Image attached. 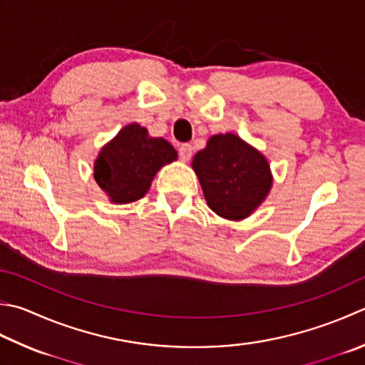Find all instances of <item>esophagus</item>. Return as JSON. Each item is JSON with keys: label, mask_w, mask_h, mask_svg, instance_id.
I'll return each instance as SVG.
<instances>
[{"label": "esophagus", "mask_w": 365, "mask_h": 365, "mask_svg": "<svg viewBox=\"0 0 365 365\" xmlns=\"http://www.w3.org/2000/svg\"><path fill=\"white\" fill-rule=\"evenodd\" d=\"M192 155V145L191 144H182L178 147V156H180L182 161H190Z\"/></svg>", "instance_id": "obj_1"}]
</instances>
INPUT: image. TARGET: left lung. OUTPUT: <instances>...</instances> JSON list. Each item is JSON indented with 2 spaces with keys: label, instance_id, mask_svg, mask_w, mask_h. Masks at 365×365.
I'll list each match as a JSON object with an SVG mask.
<instances>
[{
  "label": "left lung",
  "instance_id": "left-lung-1",
  "mask_svg": "<svg viewBox=\"0 0 365 365\" xmlns=\"http://www.w3.org/2000/svg\"><path fill=\"white\" fill-rule=\"evenodd\" d=\"M207 205L227 220L252 215L272 188V173L261 152L237 134L212 135L191 163Z\"/></svg>",
  "mask_w": 365,
  "mask_h": 365
}]
</instances>
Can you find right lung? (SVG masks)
<instances>
[{
	"label": "right lung",
	"mask_w": 365,
	"mask_h": 365,
	"mask_svg": "<svg viewBox=\"0 0 365 365\" xmlns=\"http://www.w3.org/2000/svg\"><path fill=\"white\" fill-rule=\"evenodd\" d=\"M175 160L166 139L150 138L147 128L131 123L101 148L93 175L110 202L128 204L144 197L156 173Z\"/></svg>",
	"instance_id": "1"
}]
</instances>
